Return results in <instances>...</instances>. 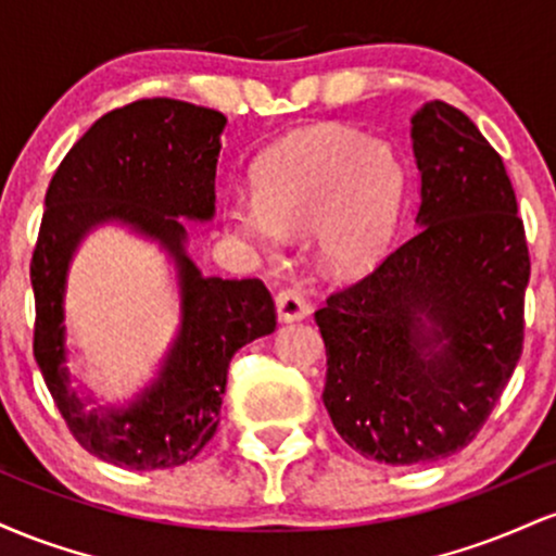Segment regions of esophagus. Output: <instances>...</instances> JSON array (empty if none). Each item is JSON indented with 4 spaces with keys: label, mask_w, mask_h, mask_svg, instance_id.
<instances>
[{
    "label": "esophagus",
    "mask_w": 556,
    "mask_h": 556,
    "mask_svg": "<svg viewBox=\"0 0 556 556\" xmlns=\"http://www.w3.org/2000/svg\"><path fill=\"white\" fill-rule=\"evenodd\" d=\"M274 303H277V316L282 324L303 321V318H308V314H311L308 303L300 298L298 290H282Z\"/></svg>",
    "instance_id": "1"
}]
</instances>
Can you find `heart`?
Segmentation results:
<instances>
[{"label": "heart", "instance_id": "obj_1", "mask_svg": "<svg viewBox=\"0 0 556 556\" xmlns=\"http://www.w3.org/2000/svg\"><path fill=\"white\" fill-rule=\"evenodd\" d=\"M405 167L384 140L344 125H316L285 138L261 162L256 198H232L227 229L261 256L285 235L314 229L321 266L334 274L368 269L397 227Z\"/></svg>", "mask_w": 556, "mask_h": 556}]
</instances>
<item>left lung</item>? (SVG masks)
Here are the masks:
<instances>
[{"mask_svg": "<svg viewBox=\"0 0 556 556\" xmlns=\"http://www.w3.org/2000/svg\"><path fill=\"white\" fill-rule=\"evenodd\" d=\"M410 125L416 232L316 311L331 424L387 465L473 442L520 361L531 277L513 182L481 130L444 101Z\"/></svg>", "mask_w": 556, "mask_h": 556, "instance_id": "obj_1", "label": "left lung"}]
</instances>
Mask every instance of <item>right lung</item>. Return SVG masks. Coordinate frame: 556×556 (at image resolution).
Segmentation results:
<instances>
[{"label":"right lung","instance_id":"obj_1","mask_svg":"<svg viewBox=\"0 0 556 556\" xmlns=\"http://www.w3.org/2000/svg\"><path fill=\"white\" fill-rule=\"evenodd\" d=\"M227 117L177 99H140L96 119L47 190L30 261L34 355L67 429L99 460L162 470L193 460L219 426L227 368L242 344L277 327L261 279L206 277L185 251V222H212ZM127 226L168 253L181 327L160 371L123 406H96L66 368V274L93 228Z\"/></svg>","mask_w":556,"mask_h":556}]
</instances>
